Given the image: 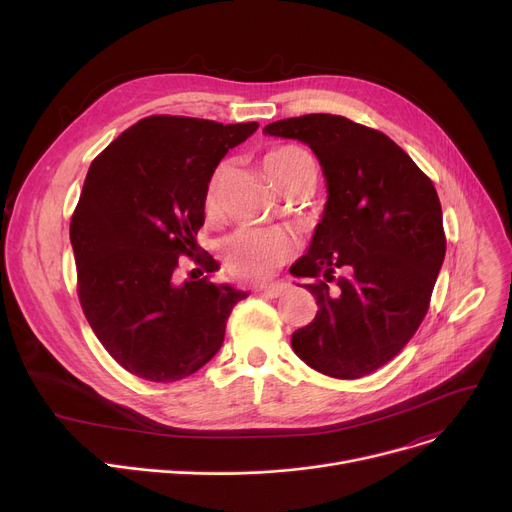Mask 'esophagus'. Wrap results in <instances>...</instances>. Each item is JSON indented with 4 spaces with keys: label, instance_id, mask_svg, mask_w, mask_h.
Wrapping results in <instances>:
<instances>
[{
    "label": "esophagus",
    "instance_id": "esophagus-1",
    "mask_svg": "<svg viewBox=\"0 0 512 512\" xmlns=\"http://www.w3.org/2000/svg\"><path fill=\"white\" fill-rule=\"evenodd\" d=\"M259 294H265V297H270V299H278V297H282V294L286 292V284H282V282H276V284H261V286H257L255 288Z\"/></svg>",
    "mask_w": 512,
    "mask_h": 512
}]
</instances>
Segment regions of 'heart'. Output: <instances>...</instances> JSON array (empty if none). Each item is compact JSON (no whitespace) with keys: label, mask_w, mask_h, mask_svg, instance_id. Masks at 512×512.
Wrapping results in <instances>:
<instances>
[{"label":"heart","mask_w":512,"mask_h":512,"mask_svg":"<svg viewBox=\"0 0 512 512\" xmlns=\"http://www.w3.org/2000/svg\"><path fill=\"white\" fill-rule=\"evenodd\" d=\"M263 168L278 188H284L294 180L317 176V164L313 155L297 145L272 149L263 157ZM222 172L224 166L218 168V172L213 174L209 182L207 209H211L215 203V193H218ZM290 253L292 240L280 230H240L230 236L224 245V255L230 270L240 278L251 280L270 276L276 267H280L290 257Z\"/></svg>","instance_id":"heart-1"}]
</instances>
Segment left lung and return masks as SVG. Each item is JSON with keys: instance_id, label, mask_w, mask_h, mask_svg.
Masks as SVG:
<instances>
[{"instance_id": "8db88e82", "label": "left lung", "mask_w": 512, "mask_h": 512, "mask_svg": "<svg viewBox=\"0 0 512 512\" xmlns=\"http://www.w3.org/2000/svg\"><path fill=\"white\" fill-rule=\"evenodd\" d=\"M263 132L311 147L328 188L311 245L290 267L319 307L292 334L294 353L330 378H363L427 313L446 253L436 188L386 134L344 116L286 118Z\"/></svg>"}]
</instances>
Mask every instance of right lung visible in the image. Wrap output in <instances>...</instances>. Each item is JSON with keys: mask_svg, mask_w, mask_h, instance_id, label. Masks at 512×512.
Wrapping results in <instances>:
<instances>
[{"mask_svg": "<svg viewBox=\"0 0 512 512\" xmlns=\"http://www.w3.org/2000/svg\"><path fill=\"white\" fill-rule=\"evenodd\" d=\"M257 128L149 116L89 168L70 222L78 299L105 351L139 378L166 384L199 371L220 351L232 307L249 297L228 282H178L176 267L197 253L215 168Z\"/></svg>", "mask_w": 512, "mask_h": 512, "instance_id": "obj_1", "label": "right lung"}]
</instances>
